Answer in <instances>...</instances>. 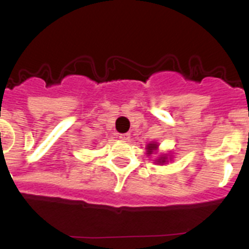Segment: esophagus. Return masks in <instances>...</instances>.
<instances>
[{
	"label": "esophagus",
	"instance_id": "34e87169",
	"mask_svg": "<svg viewBox=\"0 0 249 249\" xmlns=\"http://www.w3.org/2000/svg\"><path fill=\"white\" fill-rule=\"evenodd\" d=\"M120 138L122 141H128L131 138V135L129 133H122V135H120Z\"/></svg>",
	"mask_w": 249,
	"mask_h": 249
}]
</instances>
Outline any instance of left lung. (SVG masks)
I'll return each mask as SVG.
<instances>
[{"mask_svg":"<svg viewBox=\"0 0 249 249\" xmlns=\"http://www.w3.org/2000/svg\"><path fill=\"white\" fill-rule=\"evenodd\" d=\"M156 148H157V144H155V143L148 144V148H147V149H148L149 155H151V153H152V149H156ZM164 160H166V157H162L160 160H158V162H160V163H163Z\"/></svg>","mask_w":249,"mask_h":249,"instance_id":"8db88e82","label":"left lung"}]
</instances>
